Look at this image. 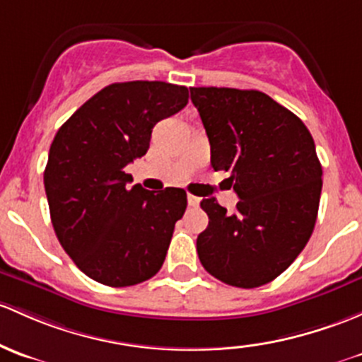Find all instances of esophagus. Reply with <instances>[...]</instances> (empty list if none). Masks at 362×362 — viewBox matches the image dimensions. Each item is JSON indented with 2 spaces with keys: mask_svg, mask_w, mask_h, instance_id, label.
<instances>
[{
  "mask_svg": "<svg viewBox=\"0 0 362 362\" xmlns=\"http://www.w3.org/2000/svg\"><path fill=\"white\" fill-rule=\"evenodd\" d=\"M187 203H189V206L196 208V206H199L201 199L197 196H192V194H189V196H187Z\"/></svg>",
  "mask_w": 362,
  "mask_h": 362,
  "instance_id": "obj_1",
  "label": "esophagus"
}]
</instances>
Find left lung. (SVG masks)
<instances>
[{
	"instance_id": "left-lung-1",
	"label": "left lung",
	"mask_w": 362,
	"mask_h": 362,
	"mask_svg": "<svg viewBox=\"0 0 362 362\" xmlns=\"http://www.w3.org/2000/svg\"><path fill=\"white\" fill-rule=\"evenodd\" d=\"M211 147L239 201L227 213L201 201L208 227L197 255L213 277L235 288L271 283L293 264L314 230L322 168L300 117L258 90L191 88Z\"/></svg>"
}]
</instances>
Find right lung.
Instances as JSON below:
<instances>
[{
  "label": "right lung",
  "mask_w": 362,
  "mask_h": 362,
  "mask_svg": "<svg viewBox=\"0 0 362 362\" xmlns=\"http://www.w3.org/2000/svg\"><path fill=\"white\" fill-rule=\"evenodd\" d=\"M189 90L165 81L112 83L57 132L45 168L53 229L76 265L97 283L133 286L158 274L184 189H128L127 165L146 156L154 124L187 105Z\"/></svg>",
  "instance_id": "add662e5"
}]
</instances>
